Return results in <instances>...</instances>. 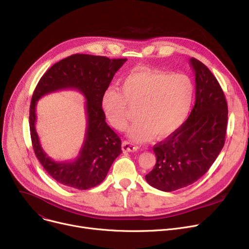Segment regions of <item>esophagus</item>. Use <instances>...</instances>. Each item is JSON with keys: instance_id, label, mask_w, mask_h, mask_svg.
I'll list each match as a JSON object with an SVG mask.
<instances>
[{"instance_id": "1", "label": "esophagus", "mask_w": 249, "mask_h": 249, "mask_svg": "<svg viewBox=\"0 0 249 249\" xmlns=\"http://www.w3.org/2000/svg\"><path fill=\"white\" fill-rule=\"evenodd\" d=\"M122 149L124 151H136L138 149V146L136 144H134V143H132V142H130L128 140H125L122 143Z\"/></svg>"}]
</instances>
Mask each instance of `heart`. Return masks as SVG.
Listing matches in <instances>:
<instances>
[{
	"label": "heart",
	"mask_w": 249,
	"mask_h": 249,
	"mask_svg": "<svg viewBox=\"0 0 249 249\" xmlns=\"http://www.w3.org/2000/svg\"><path fill=\"white\" fill-rule=\"evenodd\" d=\"M194 98V85L185 74L137 69L122 80V90L109 86L102 95V109L109 123L124 130L136 108L137 119L129 127V136L144 141L154 134L165 137L185 122Z\"/></svg>",
	"instance_id": "heart-1"
}]
</instances>
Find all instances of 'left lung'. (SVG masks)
Here are the masks:
<instances>
[{
  "instance_id": "8db88e82",
  "label": "left lung",
  "mask_w": 249,
  "mask_h": 249,
  "mask_svg": "<svg viewBox=\"0 0 249 249\" xmlns=\"http://www.w3.org/2000/svg\"><path fill=\"white\" fill-rule=\"evenodd\" d=\"M196 102L186 122L154 145L156 163L145 176L148 184L163 192L188 187L203 177L225 143L228 107L216 77L204 63L192 57Z\"/></svg>"
}]
</instances>
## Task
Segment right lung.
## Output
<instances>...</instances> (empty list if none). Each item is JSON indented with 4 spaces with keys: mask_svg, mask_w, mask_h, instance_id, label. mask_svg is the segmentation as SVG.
Instances as JSON below:
<instances>
[{
    "mask_svg": "<svg viewBox=\"0 0 249 249\" xmlns=\"http://www.w3.org/2000/svg\"><path fill=\"white\" fill-rule=\"evenodd\" d=\"M127 58L72 54L56 62L42 75L32 96L29 126L32 146L47 174L60 184L76 190L94 188L106 178L113 161L122 152L121 140L106 123L102 95ZM73 88L86 99L87 129L79 155L73 161L55 162L43 150L36 132V105L53 91Z\"/></svg>",
    "mask_w": 249,
    "mask_h": 249,
    "instance_id": "right-lung-1",
    "label": "right lung"
}]
</instances>
